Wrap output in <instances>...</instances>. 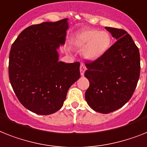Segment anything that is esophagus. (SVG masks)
I'll return each mask as SVG.
<instances>
[{
	"label": "esophagus",
	"mask_w": 147,
	"mask_h": 147,
	"mask_svg": "<svg viewBox=\"0 0 147 147\" xmlns=\"http://www.w3.org/2000/svg\"><path fill=\"white\" fill-rule=\"evenodd\" d=\"M80 74L82 76H83L85 74V71H86V67L85 66V65H83V64H81L80 67Z\"/></svg>",
	"instance_id": "1"
}]
</instances>
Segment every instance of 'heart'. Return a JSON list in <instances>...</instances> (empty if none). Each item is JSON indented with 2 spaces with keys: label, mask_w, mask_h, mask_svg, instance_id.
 Masks as SVG:
<instances>
[{
  "label": "heart",
  "mask_w": 147,
  "mask_h": 147,
  "mask_svg": "<svg viewBox=\"0 0 147 147\" xmlns=\"http://www.w3.org/2000/svg\"><path fill=\"white\" fill-rule=\"evenodd\" d=\"M111 43L108 32L87 29L76 37V44L82 49V55L88 60H96L107 52Z\"/></svg>",
  "instance_id": "1"
}]
</instances>
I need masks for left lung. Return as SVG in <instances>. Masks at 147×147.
<instances>
[{
    "label": "left lung",
    "mask_w": 147,
    "mask_h": 147,
    "mask_svg": "<svg viewBox=\"0 0 147 147\" xmlns=\"http://www.w3.org/2000/svg\"><path fill=\"white\" fill-rule=\"evenodd\" d=\"M105 28L116 41L102 57L85 63L89 81L86 100L101 113L113 112L130 100L140 73V52L131 37L123 29Z\"/></svg>",
    "instance_id": "obj_1"
}]
</instances>
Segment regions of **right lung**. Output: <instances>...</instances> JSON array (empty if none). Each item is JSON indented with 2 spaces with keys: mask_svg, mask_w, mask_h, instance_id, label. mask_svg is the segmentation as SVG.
Returning <instances> with one entry per match:
<instances>
[{
  "mask_svg": "<svg viewBox=\"0 0 147 147\" xmlns=\"http://www.w3.org/2000/svg\"><path fill=\"white\" fill-rule=\"evenodd\" d=\"M67 21L31 25L11 47V86L23 106L37 114L49 115L60 110L69 88L80 77V63L59 61L57 49L65 43Z\"/></svg>",
  "mask_w": 147,
  "mask_h": 147,
  "instance_id": "1",
  "label": "right lung"
}]
</instances>
